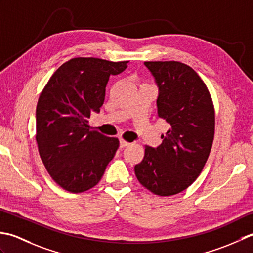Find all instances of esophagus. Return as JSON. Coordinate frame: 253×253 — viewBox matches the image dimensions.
<instances>
[{
  "mask_svg": "<svg viewBox=\"0 0 253 253\" xmlns=\"http://www.w3.org/2000/svg\"><path fill=\"white\" fill-rule=\"evenodd\" d=\"M128 142H126V141H125V140H120V147H126V146H127L128 145Z\"/></svg>",
  "mask_w": 253,
  "mask_h": 253,
  "instance_id": "obj_1",
  "label": "esophagus"
}]
</instances>
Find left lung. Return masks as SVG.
Segmentation results:
<instances>
[{
	"instance_id": "1",
	"label": "left lung",
	"mask_w": 253,
	"mask_h": 253,
	"mask_svg": "<svg viewBox=\"0 0 253 253\" xmlns=\"http://www.w3.org/2000/svg\"><path fill=\"white\" fill-rule=\"evenodd\" d=\"M158 87L157 112L169 125L156 148L145 146L134 171L154 194L168 197L191 185L208 161L215 111L208 87L192 68L177 61L144 62Z\"/></svg>"
}]
</instances>
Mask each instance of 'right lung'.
I'll list each match as a JSON object with an SVG mask.
<instances>
[{
    "label": "right lung",
    "instance_id": "add662e5",
    "mask_svg": "<svg viewBox=\"0 0 253 253\" xmlns=\"http://www.w3.org/2000/svg\"><path fill=\"white\" fill-rule=\"evenodd\" d=\"M128 61L74 58L50 77L36 109V140L45 169L61 188L87 191L100 181L119 140L90 131L88 118L99 112L110 75Z\"/></svg>",
    "mask_w": 253,
    "mask_h": 253
}]
</instances>
